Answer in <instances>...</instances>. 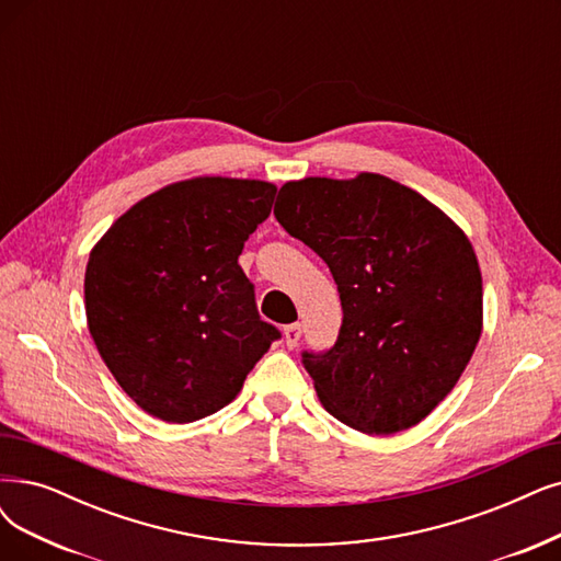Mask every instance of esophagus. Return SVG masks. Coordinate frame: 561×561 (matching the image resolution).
<instances>
[{"mask_svg": "<svg viewBox=\"0 0 561 561\" xmlns=\"http://www.w3.org/2000/svg\"><path fill=\"white\" fill-rule=\"evenodd\" d=\"M283 333H285L287 347H297V343H299V339H301V324H287V327L283 329Z\"/></svg>", "mask_w": 561, "mask_h": 561, "instance_id": "1", "label": "esophagus"}]
</instances>
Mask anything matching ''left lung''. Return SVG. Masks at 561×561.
Here are the masks:
<instances>
[{
  "label": "left lung",
  "mask_w": 561,
  "mask_h": 561,
  "mask_svg": "<svg viewBox=\"0 0 561 561\" xmlns=\"http://www.w3.org/2000/svg\"><path fill=\"white\" fill-rule=\"evenodd\" d=\"M274 216L339 285V339L301 352L324 410L368 435L412 428L456 387L481 339L472 243L423 195L373 172L287 182Z\"/></svg>",
  "instance_id": "obj_1"
}]
</instances>
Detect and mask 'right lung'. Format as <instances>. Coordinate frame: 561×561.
Here are the masks:
<instances>
[{
	"instance_id": "obj_1",
	"label": "right lung",
	"mask_w": 561,
	"mask_h": 561,
	"mask_svg": "<svg viewBox=\"0 0 561 561\" xmlns=\"http://www.w3.org/2000/svg\"><path fill=\"white\" fill-rule=\"evenodd\" d=\"M274 197L257 179H188L140 199L94 245L89 333L147 414L191 423L218 412L280 339L237 262Z\"/></svg>"
}]
</instances>
